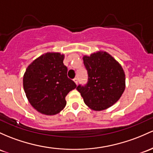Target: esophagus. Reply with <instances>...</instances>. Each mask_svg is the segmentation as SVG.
<instances>
[{"instance_id":"obj_1","label":"esophagus","mask_w":153,"mask_h":153,"mask_svg":"<svg viewBox=\"0 0 153 153\" xmlns=\"http://www.w3.org/2000/svg\"><path fill=\"white\" fill-rule=\"evenodd\" d=\"M73 81L74 82H75V84H78V78H74V79H73Z\"/></svg>"}]
</instances>
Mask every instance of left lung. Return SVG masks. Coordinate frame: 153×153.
Masks as SVG:
<instances>
[{"instance_id":"8db88e82","label":"left lung","mask_w":153,"mask_h":153,"mask_svg":"<svg viewBox=\"0 0 153 153\" xmlns=\"http://www.w3.org/2000/svg\"><path fill=\"white\" fill-rule=\"evenodd\" d=\"M83 59L88 82L85 85H78L76 89L92 110L100 111L111 107L125 90V73L121 65L105 51L84 56Z\"/></svg>"}]
</instances>
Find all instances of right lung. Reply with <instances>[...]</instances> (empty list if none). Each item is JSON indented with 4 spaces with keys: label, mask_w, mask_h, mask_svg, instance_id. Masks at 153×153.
<instances>
[{
    "label": "right lung",
    "mask_w": 153,
    "mask_h": 153,
    "mask_svg": "<svg viewBox=\"0 0 153 153\" xmlns=\"http://www.w3.org/2000/svg\"><path fill=\"white\" fill-rule=\"evenodd\" d=\"M63 54L46 53L35 59L27 68L23 86L28 101L35 109L47 115H56L66 105L65 97L76 88L68 78Z\"/></svg>",
    "instance_id": "obj_1"
}]
</instances>
